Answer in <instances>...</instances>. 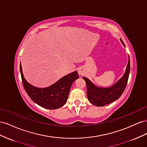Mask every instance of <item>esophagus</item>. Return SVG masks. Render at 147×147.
I'll return each mask as SVG.
<instances>
[{
  "label": "esophagus",
  "instance_id": "34e87169",
  "mask_svg": "<svg viewBox=\"0 0 147 147\" xmlns=\"http://www.w3.org/2000/svg\"><path fill=\"white\" fill-rule=\"evenodd\" d=\"M78 73L79 75H82L83 74V71L81 70V69H79L78 71Z\"/></svg>",
  "mask_w": 147,
  "mask_h": 147
}]
</instances>
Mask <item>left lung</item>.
Returning a JSON list of instances; mask_svg holds the SVG:
<instances>
[{
  "label": "left lung",
  "mask_w": 147,
  "mask_h": 147,
  "mask_svg": "<svg viewBox=\"0 0 147 147\" xmlns=\"http://www.w3.org/2000/svg\"><path fill=\"white\" fill-rule=\"evenodd\" d=\"M120 40L124 46L122 39H120ZM129 73L130 60L129 57L127 68L123 76L114 85L110 87L104 88L97 87L94 83H92L89 79L83 77L82 78L86 81L87 84V95L88 100L91 103L97 107H103L115 102L121 97L124 91L128 81Z\"/></svg>",
  "instance_id": "obj_1"
}]
</instances>
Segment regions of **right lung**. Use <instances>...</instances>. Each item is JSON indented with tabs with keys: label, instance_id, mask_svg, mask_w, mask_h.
<instances>
[{
	"label": "right lung",
	"instance_id": "obj_1",
	"mask_svg": "<svg viewBox=\"0 0 147 147\" xmlns=\"http://www.w3.org/2000/svg\"><path fill=\"white\" fill-rule=\"evenodd\" d=\"M20 73L24 90L33 102L46 109L54 110L63 107L68 97L70 88L73 82L79 78L77 71L61 78L55 84L46 88L32 86L24 79L20 64Z\"/></svg>",
	"mask_w": 147,
	"mask_h": 147
}]
</instances>
